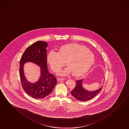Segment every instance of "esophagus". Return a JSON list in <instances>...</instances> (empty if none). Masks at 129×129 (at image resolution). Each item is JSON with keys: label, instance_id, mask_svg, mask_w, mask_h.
Instances as JSON below:
<instances>
[{"label": "esophagus", "instance_id": "1", "mask_svg": "<svg viewBox=\"0 0 129 129\" xmlns=\"http://www.w3.org/2000/svg\"><path fill=\"white\" fill-rule=\"evenodd\" d=\"M64 79H65L62 78H57V81H61V80H64Z\"/></svg>", "mask_w": 129, "mask_h": 129}]
</instances>
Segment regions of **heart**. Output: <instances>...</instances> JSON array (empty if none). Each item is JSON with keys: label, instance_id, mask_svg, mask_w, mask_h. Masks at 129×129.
<instances>
[{"label": "heart", "instance_id": "heart-1", "mask_svg": "<svg viewBox=\"0 0 129 129\" xmlns=\"http://www.w3.org/2000/svg\"><path fill=\"white\" fill-rule=\"evenodd\" d=\"M47 61L54 72H58L65 64L68 68L59 73L67 75L72 73L75 76H81L87 72L95 61L93 53L84 46L72 44L62 46L58 52L50 51Z\"/></svg>", "mask_w": 129, "mask_h": 129}]
</instances>
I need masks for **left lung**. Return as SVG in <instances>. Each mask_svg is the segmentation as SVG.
<instances>
[{
    "label": "left lung",
    "instance_id": "8db88e82",
    "mask_svg": "<svg viewBox=\"0 0 129 129\" xmlns=\"http://www.w3.org/2000/svg\"><path fill=\"white\" fill-rule=\"evenodd\" d=\"M83 80V79L76 80L75 87L71 92L72 95L76 99L79 101H87L95 97L100 91H101L103 87L93 91H87L84 89L82 85Z\"/></svg>",
    "mask_w": 129,
    "mask_h": 129
}]
</instances>
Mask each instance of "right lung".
Listing matches in <instances>:
<instances>
[{"label":"right lung","mask_w":129,"mask_h":129,"mask_svg":"<svg viewBox=\"0 0 129 129\" xmlns=\"http://www.w3.org/2000/svg\"><path fill=\"white\" fill-rule=\"evenodd\" d=\"M47 46L46 42H36L26 49L20 60L19 72L22 87L28 95L36 99H42L49 95L57 83L55 76L48 71ZM27 62H33L40 68L41 76L35 83L28 82L25 77L23 66Z\"/></svg>","instance_id":"right-lung-1"}]
</instances>
